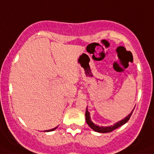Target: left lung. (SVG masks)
Instances as JSON below:
<instances>
[{"mask_svg":"<svg viewBox=\"0 0 154 154\" xmlns=\"http://www.w3.org/2000/svg\"><path fill=\"white\" fill-rule=\"evenodd\" d=\"M133 111H134V110H133ZM133 111H132L131 113L129 114V115H128L127 117L124 118V120H120V121H119L116 124H114V125H112V126H110V127H99V126L95 125V124H94V123H93V122L91 120V117H90V112L87 111V108H86L85 116H86V123H87V124H88L89 127H90L91 128H92L93 130L94 131L100 132V133H108V132L112 131H114L115 129H116V128H120V126L124 125V124H126V123H127V122L129 120V119H130L131 116Z\"/></svg>","mask_w":154,"mask_h":154,"instance_id":"8db88e82","label":"left lung"}]
</instances>
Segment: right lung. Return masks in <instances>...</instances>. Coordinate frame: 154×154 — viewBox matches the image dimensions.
<instances>
[{
  "label": "right lung",
  "instance_id": "1",
  "mask_svg": "<svg viewBox=\"0 0 154 154\" xmlns=\"http://www.w3.org/2000/svg\"><path fill=\"white\" fill-rule=\"evenodd\" d=\"M53 128V129H50V130H47V131H54L56 129V128Z\"/></svg>",
  "mask_w": 154,
  "mask_h": 154
}]
</instances>
